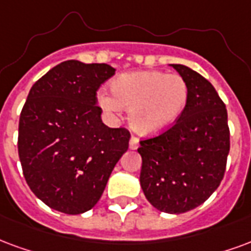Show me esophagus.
Instances as JSON below:
<instances>
[{"instance_id":"obj_1","label":"esophagus","mask_w":251,"mask_h":251,"mask_svg":"<svg viewBox=\"0 0 251 251\" xmlns=\"http://www.w3.org/2000/svg\"><path fill=\"white\" fill-rule=\"evenodd\" d=\"M129 146H130V149H138V146H140V140L135 137V135H131L130 142H129Z\"/></svg>"}]
</instances>
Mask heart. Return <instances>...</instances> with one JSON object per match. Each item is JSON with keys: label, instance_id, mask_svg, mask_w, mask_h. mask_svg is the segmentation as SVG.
I'll list each match as a JSON object with an SVG mask.
<instances>
[{"label": "heart", "instance_id": "obj_1", "mask_svg": "<svg viewBox=\"0 0 251 251\" xmlns=\"http://www.w3.org/2000/svg\"><path fill=\"white\" fill-rule=\"evenodd\" d=\"M113 96L102 92L98 102L110 116L129 109V124L137 133H162L178 120L186 107L189 86L179 74L163 72L125 73L113 79Z\"/></svg>", "mask_w": 251, "mask_h": 251}]
</instances>
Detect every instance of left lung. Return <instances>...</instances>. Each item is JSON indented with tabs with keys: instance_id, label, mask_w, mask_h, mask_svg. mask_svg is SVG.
<instances>
[{
	"instance_id": "left-lung-1",
	"label": "left lung",
	"mask_w": 251,
	"mask_h": 251,
	"mask_svg": "<svg viewBox=\"0 0 251 251\" xmlns=\"http://www.w3.org/2000/svg\"><path fill=\"white\" fill-rule=\"evenodd\" d=\"M187 82L182 114L161 134L140 141V182L163 213L181 214L202 205L220 186L230 150L227 110L214 86L185 65H172Z\"/></svg>"
}]
</instances>
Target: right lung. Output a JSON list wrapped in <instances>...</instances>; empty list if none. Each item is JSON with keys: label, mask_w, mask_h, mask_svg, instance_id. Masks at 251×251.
Segmentation results:
<instances>
[{"label": "right lung", "mask_w": 251, "mask_h": 251, "mask_svg": "<svg viewBox=\"0 0 251 251\" xmlns=\"http://www.w3.org/2000/svg\"><path fill=\"white\" fill-rule=\"evenodd\" d=\"M114 73L106 64L65 61L31 86L22 107L18 155L24 177L54 210H90L129 148L130 131L105 125L97 105V90Z\"/></svg>", "instance_id": "obj_1"}]
</instances>
